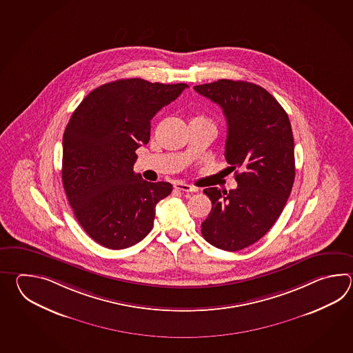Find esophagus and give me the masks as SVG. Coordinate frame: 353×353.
Segmentation results:
<instances>
[{"label": "esophagus", "instance_id": "1", "mask_svg": "<svg viewBox=\"0 0 353 353\" xmlns=\"http://www.w3.org/2000/svg\"><path fill=\"white\" fill-rule=\"evenodd\" d=\"M174 188L175 189H178V190H181V192H188V193H194V192H198V188L192 187V185H189V184H185V183H175L174 184Z\"/></svg>", "mask_w": 353, "mask_h": 353}]
</instances>
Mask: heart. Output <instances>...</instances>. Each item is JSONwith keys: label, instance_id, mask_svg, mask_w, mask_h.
Returning <instances> with one entry per match:
<instances>
[{"label": "heart", "instance_id": "obj_1", "mask_svg": "<svg viewBox=\"0 0 353 353\" xmlns=\"http://www.w3.org/2000/svg\"><path fill=\"white\" fill-rule=\"evenodd\" d=\"M193 120H204V121H208L207 119H204V117H202V116H198V117H195V119H193Z\"/></svg>", "mask_w": 353, "mask_h": 353}]
</instances>
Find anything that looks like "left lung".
Masks as SVG:
<instances>
[{"mask_svg":"<svg viewBox=\"0 0 353 353\" xmlns=\"http://www.w3.org/2000/svg\"><path fill=\"white\" fill-rule=\"evenodd\" d=\"M225 113V158L237 188H207L212 210L202 223L204 240L225 251H239L260 240L285 207L295 178L294 139L285 110L263 87L219 79L195 85Z\"/></svg>","mask_w":353,"mask_h":353,"instance_id":"8db88e82","label":"left lung"}]
</instances>
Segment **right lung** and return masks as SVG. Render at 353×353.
Masks as SVG:
<instances>
[{
  "label": "right lung",
  "instance_id": "1",
  "mask_svg": "<svg viewBox=\"0 0 353 353\" xmlns=\"http://www.w3.org/2000/svg\"><path fill=\"white\" fill-rule=\"evenodd\" d=\"M187 87L141 78L105 83L72 114L63 136L61 180L75 218L99 245L131 248L150 232L155 207L173 185L134 173L135 151L150 140L151 119Z\"/></svg>",
  "mask_w": 353,
  "mask_h": 353
}]
</instances>
